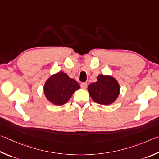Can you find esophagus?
Returning <instances> with one entry per match:
<instances>
[{
  "label": "esophagus",
  "mask_w": 159,
  "mask_h": 159,
  "mask_svg": "<svg viewBox=\"0 0 159 159\" xmlns=\"http://www.w3.org/2000/svg\"><path fill=\"white\" fill-rule=\"evenodd\" d=\"M80 86H81V87L82 89H86L87 87V84L86 82H82L81 83V84H80Z\"/></svg>",
  "instance_id": "1"
}]
</instances>
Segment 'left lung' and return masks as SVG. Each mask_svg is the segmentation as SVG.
<instances>
[{
	"label": "left lung",
	"instance_id": "obj_1",
	"mask_svg": "<svg viewBox=\"0 0 159 159\" xmlns=\"http://www.w3.org/2000/svg\"><path fill=\"white\" fill-rule=\"evenodd\" d=\"M88 91L91 98L97 103L110 105L118 97L119 86L112 77L99 75L97 82L89 85Z\"/></svg>",
	"mask_w": 159,
	"mask_h": 159
}]
</instances>
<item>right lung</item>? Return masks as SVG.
<instances>
[{"instance_id": "obj_1", "label": "right lung", "mask_w": 159, "mask_h": 159, "mask_svg": "<svg viewBox=\"0 0 159 159\" xmlns=\"http://www.w3.org/2000/svg\"><path fill=\"white\" fill-rule=\"evenodd\" d=\"M80 84L63 72L52 75L47 80L44 91L47 100L56 105L66 103Z\"/></svg>"}]
</instances>
